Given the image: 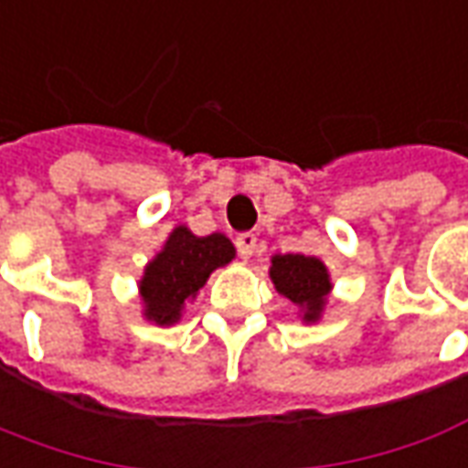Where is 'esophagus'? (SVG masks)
<instances>
[{"label": "esophagus", "mask_w": 468, "mask_h": 468, "mask_svg": "<svg viewBox=\"0 0 468 468\" xmlns=\"http://www.w3.org/2000/svg\"><path fill=\"white\" fill-rule=\"evenodd\" d=\"M237 254H239L241 260H250L254 254V250H257V237H254L252 231H244V234H239L237 237Z\"/></svg>", "instance_id": "obj_1"}]
</instances>
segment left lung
<instances>
[{
    "instance_id": "1",
    "label": "left lung",
    "mask_w": 468,
    "mask_h": 468,
    "mask_svg": "<svg viewBox=\"0 0 468 468\" xmlns=\"http://www.w3.org/2000/svg\"><path fill=\"white\" fill-rule=\"evenodd\" d=\"M270 277L285 298L305 311V321H315L321 315L331 290V280L321 260L305 254H275Z\"/></svg>"
}]
</instances>
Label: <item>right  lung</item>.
I'll return each mask as SVG.
<instances>
[{"label": "right lung", "mask_w": 468, "mask_h": 468, "mask_svg": "<svg viewBox=\"0 0 468 468\" xmlns=\"http://www.w3.org/2000/svg\"><path fill=\"white\" fill-rule=\"evenodd\" d=\"M234 257V247L224 234L196 237L186 227H178L165 250L154 257L144 270L140 290L144 301V315L167 326L180 318L183 305L196 298L216 267L227 265Z\"/></svg>", "instance_id": "1"}]
</instances>
